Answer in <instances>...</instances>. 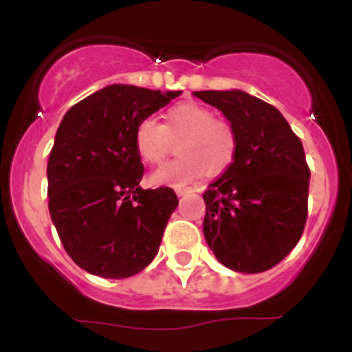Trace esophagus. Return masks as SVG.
<instances>
[{"mask_svg":"<svg viewBox=\"0 0 352 352\" xmlns=\"http://www.w3.org/2000/svg\"><path fill=\"white\" fill-rule=\"evenodd\" d=\"M175 192H177V195L182 197V195H185V193L192 192V190H190V188H182V187H179V188H175Z\"/></svg>","mask_w":352,"mask_h":352,"instance_id":"1","label":"esophagus"}]
</instances>
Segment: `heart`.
Masks as SVG:
<instances>
[{"mask_svg":"<svg viewBox=\"0 0 352 352\" xmlns=\"http://www.w3.org/2000/svg\"><path fill=\"white\" fill-rule=\"evenodd\" d=\"M180 140L177 159L152 173L153 185H185L207 175L223 173L233 164L238 148L235 129L215 117L212 109L199 102H180L165 114V124L145 117L135 129V151L147 165L162 164Z\"/></svg>","mask_w":352,"mask_h":352,"instance_id":"obj_1","label":"heart"}]
</instances>
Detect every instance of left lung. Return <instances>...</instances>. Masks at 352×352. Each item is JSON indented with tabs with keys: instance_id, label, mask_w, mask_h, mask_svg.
Segmentation results:
<instances>
[{
	"instance_id": "8db88e82",
	"label": "left lung",
	"mask_w": 352,
	"mask_h": 352,
	"mask_svg": "<svg viewBox=\"0 0 352 352\" xmlns=\"http://www.w3.org/2000/svg\"><path fill=\"white\" fill-rule=\"evenodd\" d=\"M235 129L233 164L205 190L204 235L217 260L240 273L276 266L308 218L309 167L302 144L276 107L243 91L193 92Z\"/></svg>"
}]
</instances>
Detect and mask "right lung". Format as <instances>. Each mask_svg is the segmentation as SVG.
<instances>
[{
  "label": "right lung",
  "instance_id": "obj_1",
  "mask_svg": "<svg viewBox=\"0 0 352 352\" xmlns=\"http://www.w3.org/2000/svg\"><path fill=\"white\" fill-rule=\"evenodd\" d=\"M182 92L114 84L64 116L47 162L50 213L66 253L87 273L122 280L159 252L179 205L170 187L144 190L140 120Z\"/></svg>",
  "mask_w": 352,
  "mask_h": 352
}]
</instances>
